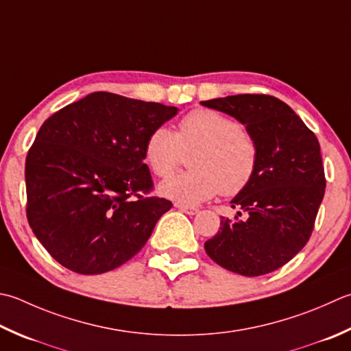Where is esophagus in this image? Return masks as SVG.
Wrapping results in <instances>:
<instances>
[{
  "instance_id": "esophagus-1",
  "label": "esophagus",
  "mask_w": 351,
  "mask_h": 351,
  "mask_svg": "<svg viewBox=\"0 0 351 351\" xmlns=\"http://www.w3.org/2000/svg\"><path fill=\"white\" fill-rule=\"evenodd\" d=\"M176 208L182 211V213H185V215H190V216H193V215H196V213H199L197 208L189 207V205H182V204H176Z\"/></svg>"
}]
</instances>
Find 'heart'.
Wrapping results in <instances>:
<instances>
[{
  "label": "heart",
  "instance_id": "b5f03b06",
  "mask_svg": "<svg viewBox=\"0 0 351 351\" xmlns=\"http://www.w3.org/2000/svg\"><path fill=\"white\" fill-rule=\"evenodd\" d=\"M193 152L190 171L171 176L160 185L164 197L182 205H197L219 191L236 196L256 175V140L237 120L213 109L189 112L176 132L166 126L155 128L144 144V160L158 178L170 176L184 155Z\"/></svg>",
  "mask_w": 351,
  "mask_h": 351
}]
</instances>
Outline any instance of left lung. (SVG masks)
<instances>
[{"label":"left lung","instance_id":"8db88e82","mask_svg":"<svg viewBox=\"0 0 351 351\" xmlns=\"http://www.w3.org/2000/svg\"><path fill=\"white\" fill-rule=\"evenodd\" d=\"M201 105L234 117L258 147L256 175L231 201L246 219L222 217L205 252L231 272L265 276L292 260L311 239L326 191L318 138L291 106L272 95H228Z\"/></svg>","mask_w":351,"mask_h":351}]
</instances>
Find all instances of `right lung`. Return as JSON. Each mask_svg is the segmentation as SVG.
Listing matches in <instances>:
<instances>
[{
  "mask_svg": "<svg viewBox=\"0 0 351 351\" xmlns=\"http://www.w3.org/2000/svg\"><path fill=\"white\" fill-rule=\"evenodd\" d=\"M178 108L93 93L44 121L25 160L27 219L62 266L112 271L138 252L171 202L154 182L144 144Z\"/></svg>",
  "mask_w": 351,
  "mask_h": 351,
  "instance_id": "right-lung-1",
  "label": "right lung"
}]
</instances>
